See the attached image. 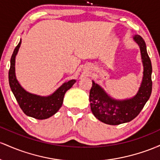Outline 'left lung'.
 <instances>
[{
	"mask_svg": "<svg viewBox=\"0 0 160 160\" xmlns=\"http://www.w3.org/2000/svg\"><path fill=\"white\" fill-rule=\"evenodd\" d=\"M134 39L141 49L143 65V81L138 94L131 99L116 100L92 81L89 94L91 109L97 119L108 125H116L132 121L141 112L151 94L152 65L147 52L146 44L140 35H135Z\"/></svg>",
	"mask_w": 160,
	"mask_h": 160,
	"instance_id": "left-lung-1",
	"label": "left lung"
}]
</instances>
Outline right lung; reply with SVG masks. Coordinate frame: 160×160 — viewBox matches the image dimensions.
<instances>
[{"label":"right lung","mask_w":160,"mask_h":160,"mask_svg":"<svg viewBox=\"0 0 160 160\" xmlns=\"http://www.w3.org/2000/svg\"><path fill=\"white\" fill-rule=\"evenodd\" d=\"M21 44V40L14 49L9 69V84L19 107L25 114L37 119H45L54 115L60 108L65 93L75 84V80L64 83L48 97H41L30 94L21 87L15 75V57Z\"/></svg>","instance_id":"obj_1"}]
</instances>
